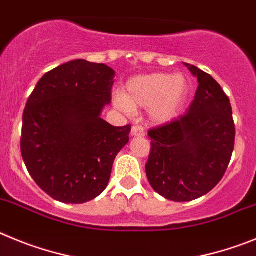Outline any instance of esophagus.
<instances>
[{
	"label": "esophagus",
	"mask_w": 256,
	"mask_h": 256,
	"mask_svg": "<svg viewBox=\"0 0 256 256\" xmlns=\"http://www.w3.org/2000/svg\"><path fill=\"white\" fill-rule=\"evenodd\" d=\"M145 135V131L142 126H132L131 128V136L132 138H142Z\"/></svg>",
	"instance_id": "1"
}]
</instances>
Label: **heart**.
Masks as SVG:
<instances>
[{"label":"heart","mask_w":256,"mask_h":256,"mask_svg":"<svg viewBox=\"0 0 256 256\" xmlns=\"http://www.w3.org/2000/svg\"><path fill=\"white\" fill-rule=\"evenodd\" d=\"M190 96V85L182 75L153 72L128 80L124 94L114 96V104L124 112L144 108L154 125H168L181 114Z\"/></svg>","instance_id":"obj_1"}]
</instances>
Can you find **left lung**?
Wrapping results in <instances>:
<instances>
[{
  "label": "left lung",
  "mask_w": 256,
  "mask_h": 256,
  "mask_svg": "<svg viewBox=\"0 0 256 256\" xmlns=\"http://www.w3.org/2000/svg\"><path fill=\"white\" fill-rule=\"evenodd\" d=\"M185 65L199 82L195 100L182 117L148 132L146 177L154 191L172 202H191L216 188L234 146L228 96L209 74Z\"/></svg>",
  "instance_id": "8db88e82"
}]
</instances>
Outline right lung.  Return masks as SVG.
<instances>
[{
    "label": "right lung",
    "mask_w": 256,
    "mask_h": 256,
    "mask_svg": "<svg viewBox=\"0 0 256 256\" xmlns=\"http://www.w3.org/2000/svg\"><path fill=\"white\" fill-rule=\"evenodd\" d=\"M114 72L74 60L44 74L22 114V156L36 185L54 200L82 204L107 188L131 126L100 117L111 103Z\"/></svg>",
    "instance_id": "obj_1"
}]
</instances>
